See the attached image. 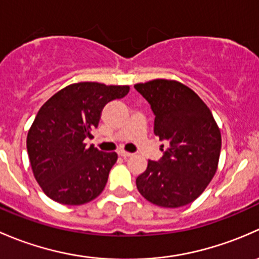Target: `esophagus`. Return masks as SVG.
<instances>
[{"label":"esophagus","instance_id":"34e87169","mask_svg":"<svg viewBox=\"0 0 259 259\" xmlns=\"http://www.w3.org/2000/svg\"><path fill=\"white\" fill-rule=\"evenodd\" d=\"M118 156L122 157V158H128V157L132 156V153H130V152H126V151H119Z\"/></svg>","mask_w":259,"mask_h":259}]
</instances>
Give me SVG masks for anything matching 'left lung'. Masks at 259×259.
I'll list each match as a JSON object with an SVG mask.
<instances>
[{
	"instance_id": "left-lung-1",
	"label": "left lung",
	"mask_w": 259,
	"mask_h": 259,
	"mask_svg": "<svg viewBox=\"0 0 259 259\" xmlns=\"http://www.w3.org/2000/svg\"><path fill=\"white\" fill-rule=\"evenodd\" d=\"M154 113V135L167 141L158 162L136 180L140 193L164 208L186 206L198 198L220 161L222 137L212 112L194 91L175 79L136 83ZM163 147V146H162Z\"/></svg>"
}]
</instances>
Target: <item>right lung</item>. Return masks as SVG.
Wrapping results in <instances>:
<instances>
[{
  "label": "right lung",
  "instance_id": "add662e5",
  "mask_svg": "<svg viewBox=\"0 0 259 259\" xmlns=\"http://www.w3.org/2000/svg\"><path fill=\"white\" fill-rule=\"evenodd\" d=\"M130 86L78 82L60 90L39 108L27 135L34 178L47 197L67 206L92 201L105 189L116 152L86 147L102 108L123 98Z\"/></svg>",
  "mask_w": 259,
  "mask_h": 259
}]
</instances>
